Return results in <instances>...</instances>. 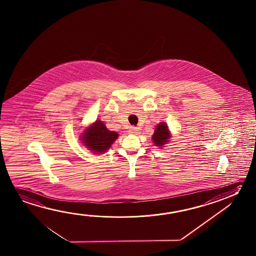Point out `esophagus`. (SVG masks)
<instances>
[{
	"mask_svg": "<svg viewBox=\"0 0 256 256\" xmlns=\"http://www.w3.org/2000/svg\"><path fill=\"white\" fill-rule=\"evenodd\" d=\"M128 132H130V134H136L138 132V128L134 126H130Z\"/></svg>",
	"mask_w": 256,
	"mask_h": 256,
	"instance_id": "esophagus-1",
	"label": "esophagus"
}]
</instances>
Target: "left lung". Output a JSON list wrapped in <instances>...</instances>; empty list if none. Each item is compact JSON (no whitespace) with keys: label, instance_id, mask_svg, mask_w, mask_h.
<instances>
[{"label":"left lung","instance_id":"1","mask_svg":"<svg viewBox=\"0 0 256 256\" xmlns=\"http://www.w3.org/2000/svg\"><path fill=\"white\" fill-rule=\"evenodd\" d=\"M170 133L168 130V126L165 122H160L158 124V126L155 128V131L152 140L155 146L160 147L162 148L166 144H168V139L170 138Z\"/></svg>","mask_w":256,"mask_h":256}]
</instances>
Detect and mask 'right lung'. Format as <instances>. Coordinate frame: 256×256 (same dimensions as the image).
<instances>
[{
	"label": "right lung",
	"instance_id": "obj_1",
	"mask_svg": "<svg viewBox=\"0 0 256 256\" xmlns=\"http://www.w3.org/2000/svg\"><path fill=\"white\" fill-rule=\"evenodd\" d=\"M118 134L108 130L104 122L96 120L84 130L80 140L88 150L96 154H102L109 150Z\"/></svg>",
	"mask_w": 256,
	"mask_h": 256
}]
</instances>
